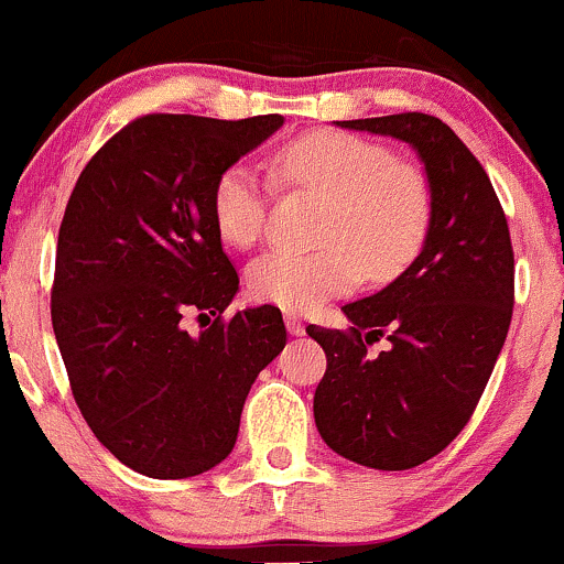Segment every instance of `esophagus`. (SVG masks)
<instances>
[{"instance_id":"34e87169","label":"esophagus","mask_w":564,"mask_h":564,"mask_svg":"<svg viewBox=\"0 0 564 564\" xmlns=\"http://www.w3.org/2000/svg\"><path fill=\"white\" fill-rule=\"evenodd\" d=\"M283 318H286V329H289V334H294V337H302V334H305V324H302V318L296 313H286L283 315Z\"/></svg>"}]
</instances>
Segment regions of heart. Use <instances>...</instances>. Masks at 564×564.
<instances>
[{
	"mask_svg": "<svg viewBox=\"0 0 564 564\" xmlns=\"http://www.w3.org/2000/svg\"><path fill=\"white\" fill-rule=\"evenodd\" d=\"M272 176L289 189L324 197L318 249H272L249 268L257 300L307 313L348 294L367 272L391 281L417 257L433 216V189L420 165L399 160L364 135L315 131L272 158ZM270 187L249 165H230L216 178L212 212L227 243L249 249L264 232Z\"/></svg>",
	"mask_w": 564,
	"mask_h": 564,
	"instance_id": "b5f03b06",
	"label": "heart"
}]
</instances>
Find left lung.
I'll list each match as a JSON object with an SVG mask.
<instances>
[{
  "mask_svg": "<svg viewBox=\"0 0 564 564\" xmlns=\"http://www.w3.org/2000/svg\"><path fill=\"white\" fill-rule=\"evenodd\" d=\"M417 152L433 216L414 262L386 289L343 307L350 332L307 326L326 352L313 414L337 455L404 471L442 453L468 423L506 343L513 307L509 225L490 176L438 117L337 120ZM389 339L369 357L366 345Z\"/></svg>",
  "mask_w": 564,
  "mask_h": 564,
  "instance_id": "8db88e82",
  "label": "left lung"
}]
</instances>
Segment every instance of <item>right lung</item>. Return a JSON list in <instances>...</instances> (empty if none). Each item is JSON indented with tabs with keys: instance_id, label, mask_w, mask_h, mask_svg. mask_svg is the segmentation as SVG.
<instances>
[{
	"instance_id": "obj_1",
	"label": "right lung",
	"mask_w": 564,
	"mask_h": 564,
	"mask_svg": "<svg viewBox=\"0 0 564 564\" xmlns=\"http://www.w3.org/2000/svg\"><path fill=\"white\" fill-rule=\"evenodd\" d=\"M281 115H147L79 173L58 230L53 332L98 442L152 479H187L232 453L246 395L286 345L281 311L221 313L238 272L221 249L216 178ZM197 310L200 335L181 326Z\"/></svg>"
}]
</instances>
